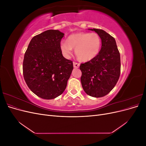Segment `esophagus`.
Masks as SVG:
<instances>
[{"label":"esophagus","instance_id":"1","mask_svg":"<svg viewBox=\"0 0 146 146\" xmlns=\"http://www.w3.org/2000/svg\"><path fill=\"white\" fill-rule=\"evenodd\" d=\"M73 64H74V67L75 68H78L79 66H80V64L76 62H73Z\"/></svg>","mask_w":146,"mask_h":146}]
</instances>
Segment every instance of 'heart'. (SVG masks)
<instances>
[{"mask_svg":"<svg viewBox=\"0 0 146 146\" xmlns=\"http://www.w3.org/2000/svg\"><path fill=\"white\" fill-rule=\"evenodd\" d=\"M60 47L66 58H70L74 48L79 60L88 61L98 55L101 47V39L96 33H78L70 35L68 41H61Z\"/></svg>","mask_w":146,"mask_h":146,"instance_id":"1","label":"heart"}]
</instances>
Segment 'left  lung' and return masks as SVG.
<instances>
[{
    "label": "left lung",
    "mask_w": 146,
    "mask_h": 146,
    "mask_svg": "<svg viewBox=\"0 0 146 146\" xmlns=\"http://www.w3.org/2000/svg\"><path fill=\"white\" fill-rule=\"evenodd\" d=\"M99 35L101 49L94 58L81 64V83L86 93L94 98L108 94L115 86L121 72V58L116 42L111 35L101 29H89Z\"/></svg>",
    "instance_id": "obj_1"
}]
</instances>
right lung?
<instances>
[{
	"mask_svg": "<svg viewBox=\"0 0 146 146\" xmlns=\"http://www.w3.org/2000/svg\"><path fill=\"white\" fill-rule=\"evenodd\" d=\"M64 33L48 30L35 36L23 61V75L28 87L44 99H53L65 90L73 70L72 61L65 58L60 45Z\"/></svg>",
	"mask_w": 146,
	"mask_h": 146,
	"instance_id": "add662e5",
	"label": "right lung"
}]
</instances>
